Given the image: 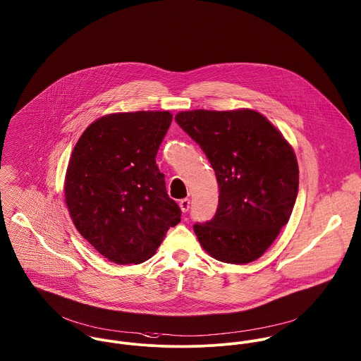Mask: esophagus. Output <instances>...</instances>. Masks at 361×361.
<instances>
[{
    "label": "esophagus",
    "instance_id": "34e87169",
    "mask_svg": "<svg viewBox=\"0 0 361 361\" xmlns=\"http://www.w3.org/2000/svg\"><path fill=\"white\" fill-rule=\"evenodd\" d=\"M180 208L183 211V214H187L190 211V200L188 198H184L180 201Z\"/></svg>",
    "mask_w": 361,
    "mask_h": 361
}]
</instances>
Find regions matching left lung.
<instances>
[{
	"label": "left lung",
	"instance_id": "obj_1",
	"mask_svg": "<svg viewBox=\"0 0 361 361\" xmlns=\"http://www.w3.org/2000/svg\"><path fill=\"white\" fill-rule=\"evenodd\" d=\"M176 121L216 174V214L194 224L201 245L221 262L255 261L288 223L298 194L291 146L254 110L181 111Z\"/></svg>",
	"mask_w": 361,
	"mask_h": 361
}]
</instances>
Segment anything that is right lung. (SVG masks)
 <instances>
[{
	"label": "right lung",
	"mask_w": 361,
	"mask_h": 361,
	"mask_svg": "<svg viewBox=\"0 0 361 361\" xmlns=\"http://www.w3.org/2000/svg\"><path fill=\"white\" fill-rule=\"evenodd\" d=\"M171 120L169 111L109 114L73 147L66 202L80 235L111 262H145L181 220L156 164Z\"/></svg>",
	"instance_id": "1"
}]
</instances>
